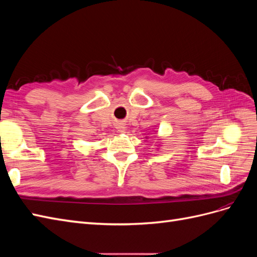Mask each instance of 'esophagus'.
I'll use <instances>...</instances> for the list:
<instances>
[{
  "label": "esophagus",
  "mask_w": 257,
  "mask_h": 257,
  "mask_svg": "<svg viewBox=\"0 0 257 257\" xmlns=\"http://www.w3.org/2000/svg\"><path fill=\"white\" fill-rule=\"evenodd\" d=\"M125 125H123V123H118L116 124V130H118L119 133H124L125 132Z\"/></svg>",
  "instance_id": "esophagus-1"
}]
</instances>
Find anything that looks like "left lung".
<instances>
[{"mask_svg":"<svg viewBox=\"0 0 257 257\" xmlns=\"http://www.w3.org/2000/svg\"><path fill=\"white\" fill-rule=\"evenodd\" d=\"M146 138H148V136H146Z\"/></svg>","mask_w":257,"mask_h":257,"instance_id":"left-lung-1","label":"left lung"}]
</instances>
